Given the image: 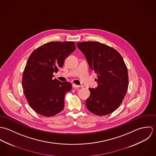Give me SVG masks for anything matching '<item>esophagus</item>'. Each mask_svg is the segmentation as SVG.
Returning a JSON list of instances; mask_svg holds the SVG:
<instances>
[{
	"label": "esophagus",
	"instance_id": "esophagus-1",
	"mask_svg": "<svg viewBox=\"0 0 156 156\" xmlns=\"http://www.w3.org/2000/svg\"><path fill=\"white\" fill-rule=\"evenodd\" d=\"M72 87H73V88H75V89H76V88H78V87H80V86H78V85H76V84H72Z\"/></svg>",
	"mask_w": 156,
	"mask_h": 156
}]
</instances>
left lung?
Masks as SVG:
<instances>
[{
    "mask_svg": "<svg viewBox=\"0 0 156 156\" xmlns=\"http://www.w3.org/2000/svg\"><path fill=\"white\" fill-rule=\"evenodd\" d=\"M78 48L86 57L89 67L96 73V89H89L87 109L94 115L113 113L122 104L128 86L126 66L114 48L98 41L78 42Z\"/></svg>",
    "mask_w": 156,
    "mask_h": 156,
    "instance_id": "left-lung-1",
    "label": "left lung"
}]
</instances>
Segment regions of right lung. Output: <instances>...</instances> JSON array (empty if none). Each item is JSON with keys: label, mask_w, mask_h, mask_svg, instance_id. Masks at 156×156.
<instances>
[{"label": "right lung", "mask_w": 156, "mask_h": 156, "mask_svg": "<svg viewBox=\"0 0 156 156\" xmlns=\"http://www.w3.org/2000/svg\"><path fill=\"white\" fill-rule=\"evenodd\" d=\"M76 49L74 41H51L35 49L25 66L22 87L27 101L38 114L53 116L62 112L64 98L72 89L69 82L53 79L64 60Z\"/></svg>", "instance_id": "right-lung-1"}]
</instances>
